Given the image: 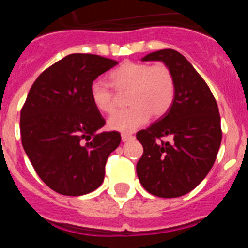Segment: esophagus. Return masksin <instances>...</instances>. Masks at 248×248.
Instances as JSON below:
<instances>
[{
  "instance_id": "34e87169",
  "label": "esophagus",
  "mask_w": 248,
  "mask_h": 248,
  "mask_svg": "<svg viewBox=\"0 0 248 248\" xmlns=\"http://www.w3.org/2000/svg\"><path fill=\"white\" fill-rule=\"evenodd\" d=\"M133 138H134V135L129 134V133H123V134H122L123 141H129V140H131Z\"/></svg>"
}]
</instances>
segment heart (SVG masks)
<instances>
[{
  "label": "heart",
  "instance_id": "obj_1",
  "mask_svg": "<svg viewBox=\"0 0 248 248\" xmlns=\"http://www.w3.org/2000/svg\"><path fill=\"white\" fill-rule=\"evenodd\" d=\"M117 93H126L130 107L114 113L108 120L109 128L118 131H133L144 125L153 115L163 117L171 108L175 99V79L171 69L164 63L124 62L109 76ZM100 80L89 87L93 105L103 114H110L117 108V94Z\"/></svg>",
  "mask_w": 248,
  "mask_h": 248
}]
</instances>
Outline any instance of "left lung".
<instances>
[{
	"label": "left lung",
	"instance_id": "8db88e82",
	"mask_svg": "<svg viewBox=\"0 0 248 248\" xmlns=\"http://www.w3.org/2000/svg\"><path fill=\"white\" fill-rule=\"evenodd\" d=\"M143 61L165 63L176 91L168 113L137 133L144 148L137 174L150 194L179 198L205 179L217 156L222 139L217 103L202 77L177 50H156ZM164 137L172 140L165 142Z\"/></svg>",
	"mask_w": 248,
	"mask_h": 248
}]
</instances>
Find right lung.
Returning a JSON list of instances; mask_svg holds the SVG:
<instances>
[{
    "mask_svg": "<svg viewBox=\"0 0 248 248\" xmlns=\"http://www.w3.org/2000/svg\"><path fill=\"white\" fill-rule=\"evenodd\" d=\"M117 64L98 54H69L39 74L28 92L19 119L22 145L41 180L58 194H88L104 180L122 137L99 131L105 119L89 87Z\"/></svg>",
    "mask_w": 248,
    "mask_h": 248,
    "instance_id": "1",
    "label": "right lung"
}]
</instances>
